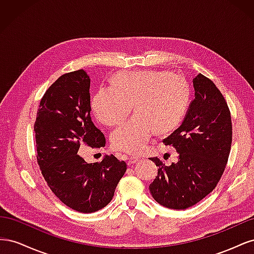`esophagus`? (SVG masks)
<instances>
[{
	"label": "esophagus",
	"instance_id": "esophagus-1",
	"mask_svg": "<svg viewBox=\"0 0 254 254\" xmlns=\"http://www.w3.org/2000/svg\"><path fill=\"white\" fill-rule=\"evenodd\" d=\"M137 161H139V158H136V157H128L127 158V164L128 165H131V164L136 163Z\"/></svg>",
	"mask_w": 254,
	"mask_h": 254
}]
</instances>
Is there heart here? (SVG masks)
<instances>
[{
  "label": "heart",
  "instance_id": "obj_1",
  "mask_svg": "<svg viewBox=\"0 0 254 254\" xmlns=\"http://www.w3.org/2000/svg\"><path fill=\"white\" fill-rule=\"evenodd\" d=\"M111 82L96 92L91 108L102 124L115 126L134 105L136 114L111 135L113 147L130 155L140 153L153 132L164 135L178 128L190 103L187 78L168 71L119 72Z\"/></svg>",
  "mask_w": 254,
  "mask_h": 254
}]
</instances>
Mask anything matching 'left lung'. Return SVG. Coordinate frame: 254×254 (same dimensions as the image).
I'll list each match as a JSON object with an SVG mask.
<instances>
[{
  "mask_svg": "<svg viewBox=\"0 0 254 254\" xmlns=\"http://www.w3.org/2000/svg\"><path fill=\"white\" fill-rule=\"evenodd\" d=\"M195 98L182 124L163 140L179 153L178 162L165 166L157 157L158 176L149 186L161 205L184 210L216 188L228 162L232 123L228 104L214 82L202 74L193 79Z\"/></svg>",
  "mask_w": 254,
  "mask_h": 254,
  "instance_id": "1",
  "label": "left lung"
}]
</instances>
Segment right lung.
<instances>
[{
    "instance_id": "obj_1",
    "label": "right lung",
    "mask_w": 254,
    "mask_h": 254,
    "mask_svg": "<svg viewBox=\"0 0 254 254\" xmlns=\"http://www.w3.org/2000/svg\"><path fill=\"white\" fill-rule=\"evenodd\" d=\"M90 77L78 70L64 74L45 92L37 111V162L48 186L60 201L81 213L108 204L127 164L113 155L88 163L81 144L101 148L105 135L91 120Z\"/></svg>"
}]
</instances>
